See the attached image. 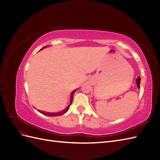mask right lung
<instances>
[{"mask_svg": "<svg viewBox=\"0 0 160 160\" xmlns=\"http://www.w3.org/2000/svg\"><path fill=\"white\" fill-rule=\"evenodd\" d=\"M49 47V46H46V47H43V48H42V49H41V50H42V49H45V48H47V47ZM76 90H77V89L72 91V93H71V96H70V103H69V105L68 106H67V107L65 109L62 110V111H59V112H47V111H41V110H39V109H37V111H38V112L42 113V114H43V115H47V116H51V117H55V116H60V115H62L65 114V113L67 112V111L69 110L70 105H71V103H72V96H73V95H74V93H75V92L76 91ZM35 109H36V108H35Z\"/></svg>", "mask_w": 160, "mask_h": 160, "instance_id": "1", "label": "right lung"}]
</instances>
